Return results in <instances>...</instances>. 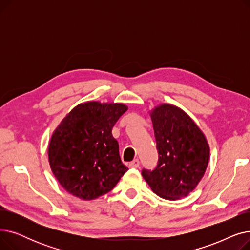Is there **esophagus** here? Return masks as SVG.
Instances as JSON below:
<instances>
[{
    "label": "esophagus",
    "instance_id": "esophagus-1",
    "mask_svg": "<svg viewBox=\"0 0 250 250\" xmlns=\"http://www.w3.org/2000/svg\"><path fill=\"white\" fill-rule=\"evenodd\" d=\"M139 166H140L139 159H135V160H133L132 162L129 163V167H132V168H138Z\"/></svg>",
    "mask_w": 250,
    "mask_h": 250
}]
</instances>
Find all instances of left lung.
<instances>
[{
	"label": "left lung",
	"instance_id": "8db88e82",
	"mask_svg": "<svg viewBox=\"0 0 250 250\" xmlns=\"http://www.w3.org/2000/svg\"><path fill=\"white\" fill-rule=\"evenodd\" d=\"M158 151V163L142 170L152 190L170 201L188 195L203 178L209 158L205 135L191 118L171 104H161L151 112Z\"/></svg>",
	"mask_w": 250,
	"mask_h": 250
}]
</instances>
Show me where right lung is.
Returning <instances> with one entry per match:
<instances>
[{
    "mask_svg": "<svg viewBox=\"0 0 250 250\" xmlns=\"http://www.w3.org/2000/svg\"><path fill=\"white\" fill-rule=\"evenodd\" d=\"M127 107L122 103L79 104L52 134L51 171L77 198L90 201L109 192L128 168L122 162L112 127Z\"/></svg>",
    "mask_w": 250,
    "mask_h": 250,
    "instance_id": "right-lung-1",
    "label": "right lung"
}]
</instances>
